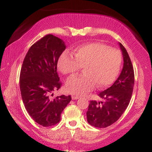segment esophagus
Instances as JSON below:
<instances>
[{"instance_id":"34e87169","label":"esophagus","mask_w":152,"mask_h":152,"mask_svg":"<svg viewBox=\"0 0 152 152\" xmlns=\"http://www.w3.org/2000/svg\"><path fill=\"white\" fill-rule=\"evenodd\" d=\"M80 98V97L79 96H76V95H72V99H77Z\"/></svg>"}]
</instances>
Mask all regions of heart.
<instances>
[{"mask_svg": "<svg viewBox=\"0 0 152 152\" xmlns=\"http://www.w3.org/2000/svg\"><path fill=\"white\" fill-rule=\"evenodd\" d=\"M75 58L67 51L59 58L57 66L62 73L73 75L81 67L84 75L73 76L66 83L68 93L82 95L94 88H104L113 84L119 74L122 57L118 49L94 42L76 48Z\"/></svg>", "mask_w": 152, "mask_h": 152, "instance_id": "heart-1", "label": "heart"}]
</instances>
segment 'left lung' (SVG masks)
Here are the masks:
<instances>
[{"instance_id":"1","label":"left lung","mask_w":152,"mask_h":152,"mask_svg":"<svg viewBox=\"0 0 152 152\" xmlns=\"http://www.w3.org/2000/svg\"><path fill=\"white\" fill-rule=\"evenodd\" d=\"M123 56L124 64L117 80L98 95L103 102L90 101L86 112L87 121L97 128H106L120 118L129 104L134 85V72L126 49L119 43Z\"/></svg>"}]
</instances>
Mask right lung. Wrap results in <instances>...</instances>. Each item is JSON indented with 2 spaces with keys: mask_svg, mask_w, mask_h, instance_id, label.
<instances>
[{
  "mask_svg": "<svg viewBox=\"0 0 152 152\" xmlns=\"http://www.w3.org/2000/svg\"><path fill=\"white\" fill-rule=\"evenodd\" d=\"M65 49L61 39L45 35L30 47L23 62L19 81L23 102L31 118L43 126L57 124L71 100L70 95L50 97L61 86L57 61Z\"/></svg>",
  "mask_w": 152,
  "mask_h": 152,
  "instance_id": "add662e5",
  "label": "right lung"
}]
</instances>
